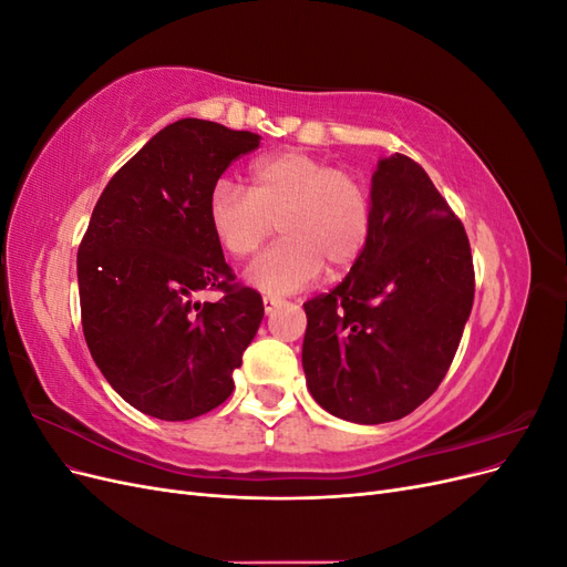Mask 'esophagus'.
<instances>
[{
    "label": "esophagus",
    "instance_id": "obj_1",
    "mask_svg": "<svg viewBox=\"0 0 567 567\" xmlns=\"http://www.w3.org/2000/svg\"><path fill=\"white\" fill-rule=\"evenodd\" d=\"M262 302H265V312H267V315L277 312L279 307L284 305V300H281V298H277V296H265V298H262Z\"/></svg>",
    "mask_w": 567,
    "mask_h": 567
}]
</instances>
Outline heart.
<instances>
[{"mask_svg": "<svg viewBox=\"0 0 567 567\" xmlns=\"http://www.w3.org/2000/svg\"><path fill=\"white\" fill-rule=\"evenodd\" d=\"M205 217L219 248L248 257L274 234L281 241L248 267L246 279L262 293L286 296L329 269L340 274L362 257L371 231L364 184L333 163L298 148L271 153L250 167V192L217 179Z\"/></svg>", "mask_w": 567, "mask_h": 567, "instance_id": "b5f03b06", "label": "heart"}]
</instances>
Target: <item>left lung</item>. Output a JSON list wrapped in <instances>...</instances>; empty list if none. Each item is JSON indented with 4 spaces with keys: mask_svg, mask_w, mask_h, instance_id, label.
<instances>
[{
    "mask_svg": "<svg viewBox=\"0 0 567 567\" xmlns=\"http://www.w3.org/2000/svg\"><path fill=\"white\" fill-rule=\"evenodd\" d=\"M473 293L461 219L419 163L381 158L362 257L331 293L302 305V369L317 404L364 425L411 414L447 373Z\"/></svg>",
    "mask_w": 567,
    "mask_h": 567,
    "instance_id": "1",
    "label": "left lung"
}]
</instances>
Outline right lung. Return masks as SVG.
<instances>
[{
	"label": "right lung",
	"mask_w": 567,
	"mask_h": 567,
	"mask_svg": "<svg viewBox=\"0 0 567 567\" xmlns=\"http://www.w3.org/2000/svg\"><path fill=\"white\" fill-rule=\"evenodd\" d=\"M260 134L182 117L117 169L78 250L82 331L111 388L161 421L225 402L231 373L265 317L257 290L234 284L205 217L210 186ZM219 289L217 303H198Z\"/></svg>",
	"instance_id": "1"
}]
</instances>
